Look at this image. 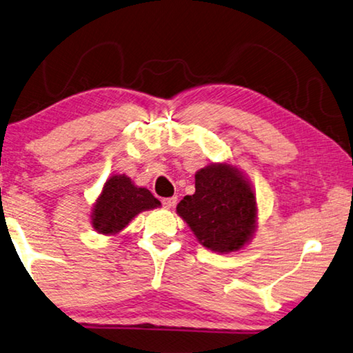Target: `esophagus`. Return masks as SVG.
Wrapping results in <instances>:
<instances>
[{
    "label": "esophagus",
    "mask_w": 353,
    "mask_h": 353,
    "mask_svg": "<svg viewBox=\"0 0 353 353\" xmlns=\"http://www.w3.org/2000/svg\"><path fill=\"white\" fill-rule=\"evenodd\" d=\"M163 201V206L165 208V210H170L172 206H175V203H176V197H169V199H163L161 200Z\"/></svg>",
    "instance_id": "esophagus-1"
}]
</instances>
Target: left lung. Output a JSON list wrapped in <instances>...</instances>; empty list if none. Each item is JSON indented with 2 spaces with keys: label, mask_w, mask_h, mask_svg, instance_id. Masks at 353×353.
Wrapping results in <instances>:
<instances>
[{
  "label": "left lung",
  "mask_w": 353,
  "mask_h": 353,
  "mask_svg": "<svg viewBox=\"0 0 353 353\" xmlns=\"http://www.w3.org/2000/svg\"><path fill=\"white\" fill-rule=\"evenodd\" d=\"M176 212L201 245L214 252H234L255 231L256 199L238 169L211 164L195 173V194L186 195Z\"/></svg>",
  "instance_id": "obj_1"
}]
</instances>
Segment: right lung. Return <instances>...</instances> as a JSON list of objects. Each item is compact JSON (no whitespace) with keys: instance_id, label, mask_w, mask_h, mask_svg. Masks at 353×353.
<instances>
[{"instance_id":"obj_1","label":"right lung","mask_w":353,"mask_h":353,"mask_svg":"<svg viewBox=\"0 0 353 353\" xmlns=\"http://www.w3.org/2000/svg\"><path fill=\"white\" fill-rule=\"evenodd\" d=\"M161 206V201L145 188H137L128 176L109 178L92 212V225L103 234H115L141 211Z\"/></svg>"}]
</instances>
